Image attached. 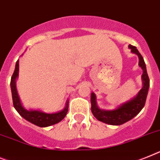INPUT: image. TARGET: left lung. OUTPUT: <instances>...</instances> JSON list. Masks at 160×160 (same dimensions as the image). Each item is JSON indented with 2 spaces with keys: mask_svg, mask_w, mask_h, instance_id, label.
Wrapping results in <instances>:
<instances>
[{
  "mask_svg": "<svg viewBox=\"0 0 160 160\" xmlns=\"http://www.w3.org/2000/svg\"><path fill=\"white\" fill-rule=\"evenodd\" d=\"M128 48L131 49L132 53H136L138 56L139 67L143 71L142 76L143 86L142 89L138 92L137 96L134 97L131 100L128 101L127 102H124L118 107L116 109L111 110V111H105V110L100 109L98 107L96 102V95L93 92L91 93V111H92V115H94V117L97 119H98L99 121H102L107 124H111V125H120L135 117L144 107L146 97L148 93L149 87H150V79L146 72V63H145L143 58L135 46L129 45Z\"/></svg>",
  "mask_w": 160,
  "mask_h": 160,
  "instance_id": "left-lung-1",
  "label": "left lung"
}]
</instances>
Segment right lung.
<instances>
[{
    "label": "right lung",
    "instance_id": "obj_1",
    "mask_svg": "<svg viewBox=\"0 0 160 160\" xmlns=\"http://www.w3.org/2000/svg\"><path fill=\"white\" fill-rule=\"evenodd\" d=\"M18 60L16 62L15 69L13 73V76L11 77V81H10V88H11L12 98H13V103H14V107L18 111L22 118L31 122L35 125L39 126V127H48L51 126L55 123H58L61 120L65 118L66 115L68 111V103L69 102H67L66 106L62 111L56 112L53 114L45 113L43 111H37V110H26L23 108V107L21 104L19 97H18L17 88H16V80L18 76Z\"/></svg>",
    "mask_w": 160,
    "mask_h": 160
}]
</instances>
